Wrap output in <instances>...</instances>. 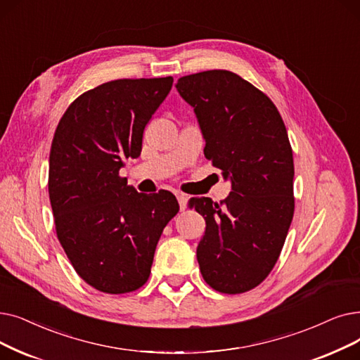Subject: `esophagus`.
I'll return each instance as SVG.
<instances>
[{
    "mask_svg": "<svg viewBox=\"0 0 360 360\" xmlns=\"http://www.w3.org/2000/svg\"><path fill=\"white\" fill-rule=\"evenodd\" d=\"M176 198L179 202V209L185 210L186 206H188V197H186L184 193H176Z\"/></svg>",
    "mask_w": 360,
    "mask_h": 360,
    "instance_id": "1",
    "label": "esophagus"
}]
</instances>
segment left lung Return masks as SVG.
Returning a JSON list of instances; mask_svg holds the SVG:
<instances>
[{
    "instance_id": "left-lung-1",
    "label": "left lung",
    "mask_w": 360,
    "mask_h": 360,
    "mask_svg": "<svg viewBox=\"0 0 360 360\" xmlns=\"http://www.w3.org/2000/svg\"><path fill=\"white\" fill-rule=\"evenodd\" d=\"M194 107L205 155L222 169L232 191L221 202L194 197L206 221L197 260L216 291L240 294L263 283L281 255L294 214V162L283 117L272 100L229 70L178 79Z\"/></svg>"
}]
</instances>
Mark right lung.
<instances>
[{"label": "right lung", "mask_w": 360, "mask_h": 360, "mask_svg": "<svg viewBox=\"0 0 360 360\" xmlns=\"http://www.w3.org/2000/svg\"><path fill=\"white\" fill-rule=\"evenodd\" d=\"M174 77L116 79L77 97L60 119L50 151L49 194L57 238L73 269L107 294L141 288L162 232L179 212L165 190L136 193L119 175Z\"/></svg>", "instance_id": "obj_1"}]
</instances>
